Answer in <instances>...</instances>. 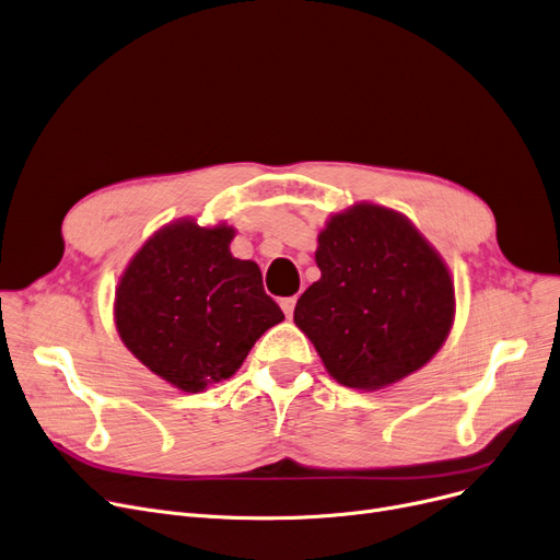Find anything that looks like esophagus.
Masks as SVG:
<instances>
[{"mask_svg": "<svg viewBox=\"0 0 560 560\" xmlns=\"http://www.w3.org/2000/svg\"><path fill=\"white\" fill-rule=\"evenodd\" d=\"M296 301H299V296H289V299H282V301H280V307H282V312H284V316H287V318L294 316Z\"/></svg>", "mask_w": 560, "mask_h": 560, "instance_id": "esophagus-1", "label": "esophagus"}]
</instances>
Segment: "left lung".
Here are the masks:
<instances>
[{"mask_svg": "<svg viewBox=\"0 0 560 560\" xmlns=\"http://www.w3.org/2000/svg\"><path fill=\"white\" fill-rule=\"evenodd\" d=\"M314 257L322 278L303 291L294 322L337 383L381 389L440 351L454 324V282L406 217L355 205L328 221Z\"/></svg>", "mask_w": 560, "mask_h": 560, "instance_id": "1", "label": "left lung"}]
</instances>
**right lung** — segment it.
<instances>
[{
    "label": "right lung",
    "mask_w": 560,
    "mask_h": 560,
    "mask_svg": "<svg viewBox=\"0 0 560 560\" xmlns=\"http://www.w3.org/2000/svg\"><path fill=\"white\" fill-rule=\"evenodd\" d=\"M234 230L177 221L152 234L116 289V328L152 374L182 392L230 378L284 314L259 266L230 253Z\"/></svg>",
    "instance_id": "obj_1"
}]
</instances>
